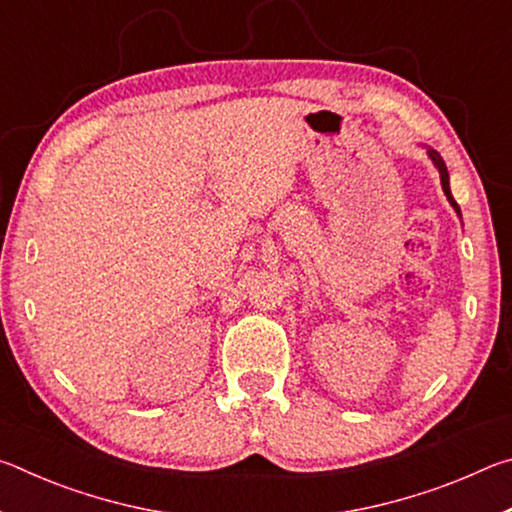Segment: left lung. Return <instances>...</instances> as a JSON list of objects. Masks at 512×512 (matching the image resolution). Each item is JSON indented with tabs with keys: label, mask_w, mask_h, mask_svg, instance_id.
Instances as JSON below:
<instances>
[{
	"label": "left lung",
	"mask_w": 512,
	"mask_h": 512,
	"mask_svg": "<svg viewBox=\"0 0 512 512\" xmlns=\"http://www.w3.org/2000/svg\"><path fill=\"white\" fill-rule=\"evenodd\" d=\"M427 155L431 158L433 167H436V169H438V173H440V185H443V192H445V196H447L449 205H452L454 210H456V214L461 216V207H458V203L454 201V196H452V189H449V171H447V164H445V160L440 158V153H438V151H433L431 146H427Z\"/></svg>",
	"instance_id": "left-lung-1"
}]
</instances>
